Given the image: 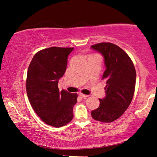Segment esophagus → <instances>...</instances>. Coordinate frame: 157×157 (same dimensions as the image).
Here are the masks:
<instances>
[{"mask_svg":"<svg viewBox=\"0 0 157 157\" xmlns=\"http://www.w3.org/2000/svg\"><path fill=\"white\" fill-rule=\"evenodd\" d=\"M79 96L82 98H87V97H88L89 95H86V94H82V93H79Z\"/></svg>","mask_w":157,"mask_h":157,"instance_id":"34e87169","label":"esophagus"}]
</instances>
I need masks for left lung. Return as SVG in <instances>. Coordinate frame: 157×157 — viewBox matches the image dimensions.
<instances>
[{"instance_id":"8db88e82","label":"left lung","mask_w":157,"mask_h":157,"mask_svg":"<svg viewBox=\"0 0 157 157\" xmlns=\"http://www.w3.org/2000/svg\"><path fill=\"white\" fill-rule=\"evenodd\" d=\"M91 48L104 58L105 71L102 79L106 84L105 96L99 99L98 108L91 115L96 121L110 123L119 118L132 101L136 80L135 67L126 52L114 44L99 43L91 46Z\"/></svg>"}]
</instances>
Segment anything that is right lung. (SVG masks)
I'll return each mask as SVG.
<instances>
[{
	"label": "right lung",
	"instance_id": "right-lung-1",
	"mask_svg": "<svg viewBox=\"0 0 157 157\" xmlns=\"http://www.w3.org/2000/svg\"><path fill=\"white\" fill-rule=\"evenodd\" d=\"M73 48L51 47L38 52L29 65L26 90L29 101L46 124L60 128L71 121L78 94L65 90L58 83L64 75Z\"/></svg>",
	"mask_w": 157,
	"mask_h": 157
}]
</instances>
